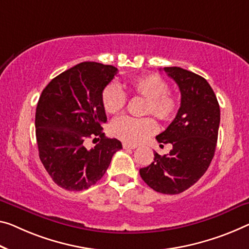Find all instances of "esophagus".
<instances>
[{
    "label": "esophagus",
    "instance_id": "34e87169",
    "mask_svg": "<svg viewBox=\"0 0 249 249\" xmlns=\"http://www.w3.org/2000/svg\"><path fill=\"white\" fill-rule=\"evenodd\" d=\"M122 147H124V149H135L137 148V146H135V144H129V143H124L122 144Z\"/></svg>",
    "mask_w": 249,
    "mask_h": 249
}]
</instances>
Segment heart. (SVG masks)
<instances>
[{
  "label": "heart",
  "mask_w": 249,
  "mask_h": 249,
  "mask_svg": "<svg viewBox=\"0 0 249 249\" xmlns=\"http://www.w3.org/2000/svg\"><path fill=\"white\" fill-rule=\"evenodd\" d=\"M129 92L143 98L142 113L152 114L161 122L174 119L177 113L179 101L174 93L169 92V85L158 74L151 73L132 79L125 83ZM101 101L108 113H116L124 108L127 97L119 86L109 83L101 93ZM112 136L119 138L128 143H138L146 139L156 131V124L151 118L119 117L110 124Z\"/></svg>",
  "instance_id": "obj_1"
}]
</instances>
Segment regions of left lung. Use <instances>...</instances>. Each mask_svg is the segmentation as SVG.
Returning a JSON list of instances; mask_svg holds the SVG:
<instances>
[{"label": "left lung", "instance_id": "8db88e82", "mask_svg": "<svg viewBox=\"0 0 249 249\" xmlns=\"http://www.w3.org/2000/svg\"><path fill=\"white\" fill-rule=\"evenodd\" d=\"M179 87L180 108L174 121L156 137L160 146L171 143L168 155L155 152V161L139 170L156 191L177 195L190 188L208 169L215 155L220 109L207 80L178 67L163 68Z\"/></svg>", "mask_w": 249, "mask_h": 249}]
</instances>
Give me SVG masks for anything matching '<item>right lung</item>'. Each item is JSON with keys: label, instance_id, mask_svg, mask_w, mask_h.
Here are the masks:
<instances>
[{"label": "right lung", "instance_id": "add662e5", "mask_svg": "<svg viewBox=\"0 0 249 249\" xmlns=\"http://www.w3.org/2000/svg\"><path fill=\"white\" fill-rule=\"evenodd\" d=\"M118 69L82 62L50 81L40 95L36 111L39 156L50 177L61 188L88 189L106 174L112 156L122 148L107 138L101 93ZM99 136V143L87 149L85 141Z\"/></svg>", "mask_w": 249, "mask_h": 249}]
</instances>
